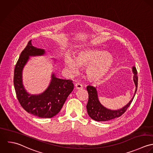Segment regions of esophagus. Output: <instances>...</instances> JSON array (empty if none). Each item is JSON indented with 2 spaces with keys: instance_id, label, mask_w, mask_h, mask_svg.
Segmentation results:
<instances>
[{
  "instance_id": "obj_1",
  "label": "esophagus",
  "mask_w": 153,
  "mask_h": 153,
  "mask_svg": "<svg viewBox=\"0 0 153 153\" xmlns=\"http://www.w3.org/2000/svg\"><path fill=\"white\" fill-rule=\"evenodd\" d=\"M75 88H76V89H77V90H79V89H83V86H82V85L81 84H80V83H76V84L75 85Z\"/></svg>"
}]
</instances>
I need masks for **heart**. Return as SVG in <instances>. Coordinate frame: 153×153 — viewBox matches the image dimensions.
Listing matches in <instances>:
<instances>
[{"instance_id":"1","label":"heart","mask_w":153,"mask_h":153,"mask_svg":"<svg viewBox=\"0 0 153 153\" xmlns=\"http://www.w3.org/2000/svg\"><path fill=\"white\" fill-rule=\"evenodd\" d=\"M65 67L71 75L78 73V67L85 68L87 79L98 82L105 78L113 70L114 61L109 54L104 51L83 50L73 59L67 54L64 57Z\"/></svg>"}]
</instances>
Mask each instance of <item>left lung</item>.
I'll return each mask as SVG.
<instances>
[{
	"mask_svg": "<svg viewBox=\"0 0 153 153\" xmlns=\"http://www.w3.org/2000/svg\"><path fill=\"white\" fill-rule=\"evenodd\" d=\"M132 71L134 74L133 81L135 85V93L131 100L125 106L120 109L114 110L104 106L99 100L97 87L94 88L92 86H87V91L89 94V100L86 108L88 114L92 120L100 122L108 121L121 117L126 111L134 98L138 86L137 71L134 66L132 67Z\"/></svg>",
	"mask_w": 153,
	"mask_h": 153,
	"instance_id": "1",
	"label": "left lung"
}]
</instances>
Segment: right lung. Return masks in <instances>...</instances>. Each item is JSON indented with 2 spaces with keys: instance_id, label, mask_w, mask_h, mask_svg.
I'll use <instances>...</instances> for the list:
<instances>
[{
  "instance_id": "right-lung-1",
  "label": "right lung",
  "mask_w": 153,
  "mask_h": 153,
  "mask_svg": "<svg viewBox=\"0 0 153 153\" xmlns=\"http://www.w3.org/2000/svg\"><path fill=\"white\" fill-rule=\"evenodd\" d=\"M45 54L44 49L33 47L30 41L15 65L13 79L16 96L21 105L29 114L41 118L56 116L74 89L71 80L59 79L54 73H52L50 84L44 92L37 94L27 92L23 83L24 68L30 60V57L42 56ZM52 60L54 66L57 60Z\"/></svg>"
}]
</instances>
